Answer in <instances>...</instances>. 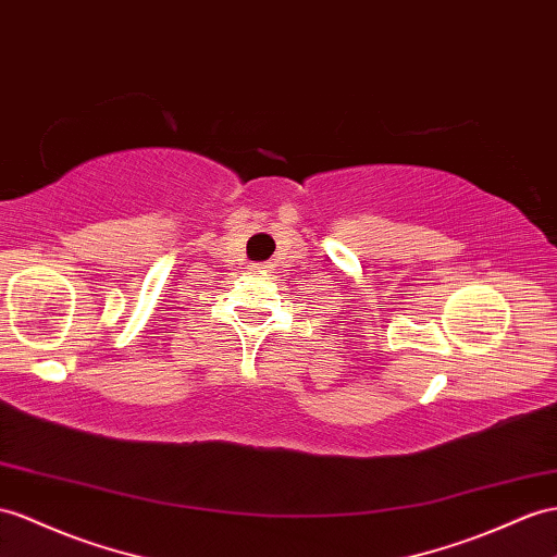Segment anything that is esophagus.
Wrapping results in <instances>:
<instances>
[{
	"mask_svg": "<svg viewBox=\"0 0 557 557\" xmlns=\"http://www.w3.org/2000/svg\"><path fill=\"white\" fill-rule=\"evenodd\" d=\"M253 270H270V263H256Z\"/></svg>",
	"mask_w": 557,
	"mask_h": 557,
	"instance_id": "1",
	"label": "esophagus"
}]
</instances>
